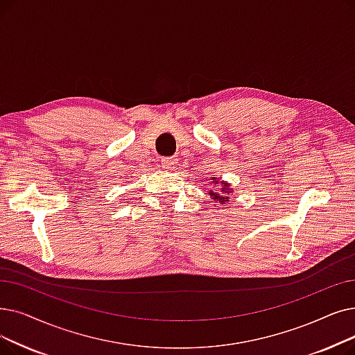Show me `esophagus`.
Returning a JSON list of instances; mask_svg holds the SVG:
<instances>
[{"label": "esophagus", "mask_w": 355, "mask_h": 355, "mask_svg": "<svg viewBox=\"0 0 355 355\" xmlns=\"http://www.w3.org/2000/svg\"><path fill=\"white\" fill-rule=\"evenodd\" d=\"M162 168L168 169V171H171L177 166V159L175 158H162Z\"/></svg>", "instance_id": "esophagus-1"}]
</instances>
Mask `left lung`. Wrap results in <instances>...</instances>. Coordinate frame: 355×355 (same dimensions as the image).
<instances>
[{
	"label": "left lung",
	"instance_id": "1",
	"mask_svg": "<svg viewBox=\"0 0 355 355\" xmlns=\"http://www.w3.org/2000/svg\"><path fill=\"white\" fill-rule=\"evenodd\" d=\"M210 184H211L213 187L220 186V187H218V190H211V189L209 190L210 198L213 200V202H218L220 205H226L229 202L227 194L234 193V190L230 189V184L227 181H220L218 177H211L210 178Z\"/></svg>",
	"mask_w": 355,
	"mask_h": 355
}]
</instances>
